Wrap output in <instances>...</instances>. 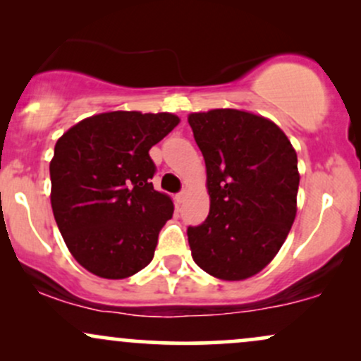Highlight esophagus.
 <instances>
[{
	"label": "esophagus",
	"instance_id": "esophagus-1",
	"mask_svg": "<svg viewBox=\"0 0 361 361\" xmlns=\"http://www.w3.org/2000/svg\"><path fill=\"white\" fill-rule=\"evenodd\" d=\"M186 198V192H180V193H176V202L178 204H181V202H183Z\"/></svg>",
	"mask_w": 361,
	"mask_h": 361
}]
</instances>
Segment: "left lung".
I'll list each match as a JSON object with an SVG mask.
<instances>
[{
	"label": "left lung",
	"mask_w": 361,
	"mask_h": 361,
	"mask_svg": "<svg viewBox=\"0 0 361 361\" xmlns=\"http://www.w3.org/2000/svg\"><path fill=\"white\" fill-rule=\"evenodd\" d=\"M207 168L210 212L186 229L193 261L222 280H244L280 251L297 214V152L275 123L247 111L192 114Z\"/></svg>",
	"instance_id": "1"
}]
</instances>
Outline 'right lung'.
Masks as SVG:
<instances>
[{
	"mask_svg": "<svg viewBox=\"0 0 361 361\" xmlns=\"http://www.w3.org/2000/svg\"><path fill=\"white\" fill-rule=\"evenodd\" d=\"M180 122L173 114L109 111L81 120L54 147L51 204L82 268L127 279L151 263L173 202L156 192L149 149Z\"/></svg>",
	"mask_w": 361,
	"mask_h": 361,
	"instance_id": "1",
	"label": "right lung"
}]
</instances>
